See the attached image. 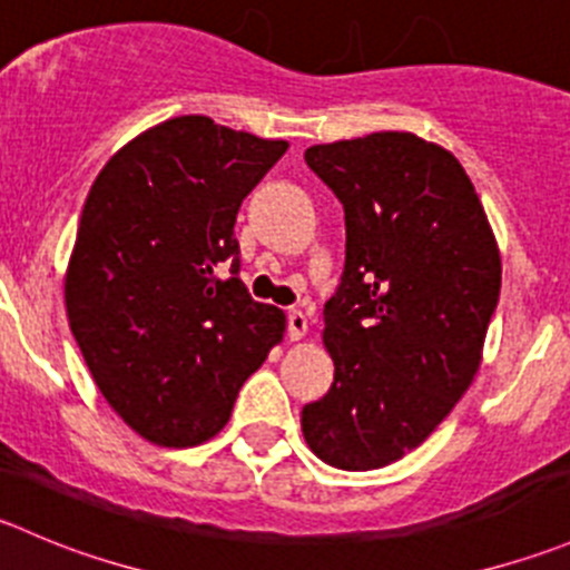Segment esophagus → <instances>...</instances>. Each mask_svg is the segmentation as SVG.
<instances>
[{
	"label": "esophagus",
	"mask_w": 570,
	"mask_h": 570,
	"mask_svg": "<svg viewBox=\"0 0 570 570\" xmlns=\"http://www.w3.org/2000/svg\"><path fill=\"white\" fill-rule=\"evenodd\" d=\"M308 331V317L301 312V308H289V314H286V336L289 340H303Z\"/></svg>",
	"instance_id": "esophagus-1"
}]
</instances>
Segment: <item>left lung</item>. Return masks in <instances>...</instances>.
<instances>
[{
	"instance_id": "obj_1",
	"label": "left lung",
	"mask_w": 570,
	"mask_h": 570,
	"mask_svg": "<svg viewBox=\"0 0 570 570\" xmlns=\"http://www.w3.org/2000/svg\"><path fill=\"white\" fill-rule=\"evenodd\" d=\"M345 208V269L325 303L334 384L301 412L308 449L373 471L449 417L482 358L501 258L462 164L414 132L306 150Z\"/></svg>"
}]
</instances>
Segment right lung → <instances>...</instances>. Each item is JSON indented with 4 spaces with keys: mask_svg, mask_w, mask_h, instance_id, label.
<instances>
[{
    "mask_svg": "<svg viewBox=\"0 0 570 570\" xmlns=\"http://www.w3.org/2000/svg\"><path fill=\"white\" fill-rule=\"evenodd\" d=\"M286 147L178 116L121 147L88 191L66 312L105 401L150 443L212 440L284 336V312L239 278L234 225Z\"/></svg>",
    "mask_w": 570,
    "mask_h": 570,
    "instance_id": "1",
    "label": "right lung"
}]
</instances>
